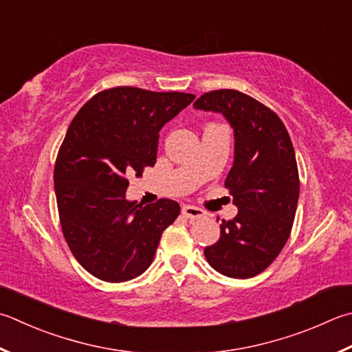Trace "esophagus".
<instances>
[{
    "mask_svg": "<svg viewBox=\"0 0 352 352\" xmlns=\"http://www.w3.org/2000/svg\"><path fill=\"white\" fill-rule=\"evenodd\" d=\"M182 214L187 219H190V221H195V219H201L207 216V213H205L202 208L193 207V205H184Z\"/></svg>",
    "mask_w": 352,
    "mask_h": 352,
    "instance_id": "esophagus-1",
    "label": "esophagus"
}]
</instances>
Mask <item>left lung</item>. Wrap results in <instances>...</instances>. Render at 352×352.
<instances>
[{
    "label": "left lung",
    "instance_id": "1",
    "mask_svg": "<svg viewBox=\"0 0 352 352\" xmlns=\"http://www.w3.org/2000/svg\"><path fill=\"white\" fill-rule=\"evenodd\" d=\"M193 107L222 113L236 141L225 188L239 213L222 221L221 239L204 254L223 276L254 277L280 254L293 228L300 185L293 142L276 111L239 90L207 91Z\"/></svg>",
    "mask_w": 352,
    "mask_h": 352
}]
</instances>
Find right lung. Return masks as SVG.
I'll list each match as a JSON object with an SVG mask.
<instances>
[{
	"mask_svg": "<svg viewBox=\"0 0 352 352\" xmlns=\"http://www.w3.org/2000/svg\"><path fill=\"white\" fill-rule=\"evenodd\" d=\"M193 99L121 85L99 91L70 122L53 171L59 222L72 254L98 279L141 276L181 213L171 199L142 207L125 201V191L130 176L155 165L165 122Z\"/></svg>",
	"mask_w": 352,
	"mask_h": 352,
	"instance_id": "1",
	"label": "right lung"
}]
</instances>
